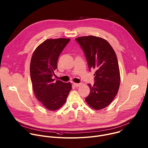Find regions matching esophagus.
Segmentation results:
<instances>
[{
    "mask_svg": "<svg viewBox=\"0 0 148 148\" xmlns=\"http://www.w3.org/2000/svg\"><path fill=\"white\" fill-rule=\"evenodd\" d=\"M81 84H82V83H74V85L75 86V87H79L80 86H81Z\"/></svg>",
    "mask_w": 148,
    "mask_h": 148,
    "instance_id": "1",
    "label": "esophagus"
}]
</instances>
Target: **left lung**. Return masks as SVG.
<instances>
[{
	"label": "left lung",
	"instance_id": "left-lung-1",
	"mask_svg": "<svg viewBox=\"0 0 148 148\" xmlns=\"http://www.w3.org/2000/svg\"><path fill=\"white\" fill-rule=\"evenodd\" d=\"M87 59L89 70L95 69V82L90 84L89 95L86 98L93 109L107 107L114 100L120 85V73L116 54L108 42L102 38L88 36L75 38Z\"/></svg>",
	"mask_w": 148,
	"mask_h": 148
}]
</instances>
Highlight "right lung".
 Segmentation results:
<instances>
[{
	"instance_id": "right-lung-1",
	"label": "right lung",
	"mask_w": 148,
	"mask_h": 148,
	"mask_svg": "<svg viewBox=\"0 0 148 148\" xmlns=\"http://www.w3.org/2000/svg\"><path fill=\"white\" fill-rule=\"evenodd\" d=\"M70 38L47 39L34 50L30 61V72L34 94L43 106L55 111L64 104L72 86L70 82L55 81L58 57Z\"/></svg>"
}]
</instances>
